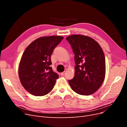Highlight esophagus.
I'll return each mask as SVG.
<instances>
[{
	"mask_svg": "<svg viewBox=\"0 0 127 127\" xmlns=\"http://www.w3.org/2000/svg\"><path fill=\"white\" fill-rule=\"evenodd\" d=\"M65 74H66V71H63V72H61L60 75H62V76H64V75Z\"/></svg>",
	"mask_w": 127,
	"mask_h": 127,
	"instance_id": "obj_1",
	"label": "esophagus"
}]
</instances>
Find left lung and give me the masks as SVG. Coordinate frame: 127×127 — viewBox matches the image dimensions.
Listing matches in <instances>:
<instances>
[{"mask_svg": "<svg viewBox=\"0 0 127 127\" xmlns=\"http://www.w3.org/2000/svg\"><path fill=\"white\" fill-rule=\"evenodd\" d=\"M75 54L74 77L68 80L71 89L82 95L94 94L101 87L105 76V56L94 39L84 35L66 37Z\"/></svg>", "mask_w": 127, "mask_h": 127, "instance_id": "left-lung-1", "label": "left lung"}]
</instances>
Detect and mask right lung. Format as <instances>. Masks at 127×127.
I'll return each mask as SVG.
<instances>
[{
    "label": "right lung",
    "instance_id": "add662e5",
    "mask_svg": "<svg viewBox=\"0 0 127 127\" xmlns=\"http://www.w3.org/2000/svg\"><path fill=\"white\" fill-rule=\"evenodd\" d=\"M64 39L61 36H43L33 41L23 53L18 66L22 86L35 96L50 92L59 75L50 67L53 50Z\"/></svg>",
    "mask_w": 127,
    "mask_h": 127
}]
</instances>
